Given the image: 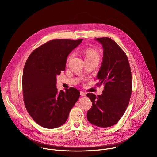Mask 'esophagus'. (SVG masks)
Masks as SVG:
<instances>
[{"label":"esophagus","mask_w":157,"mask_h":157,"mask_svg":"<svg viewBox=\"0 0 157 157\" xmlns=\"http://www.w3.org/2000/svg\"><path fill=\"white\" fill-rule=\"evenodd\" d=\"M80 94H81V96H83V97L86 96V94L85 92H83V91H81L80 92Z\"/></svg>","instance_id":"1"}]
</instances>
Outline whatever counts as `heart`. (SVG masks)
I'll return each mask as SVG.
<instances>
[{
	"instance_id": "b5f03b06",
	"label": "heart",
	"mask_w": 157,
	"mask_h": 157,
	"mask_svg": "<svg viewBox=\"0 0 157 157\" xmlns=\"http://www.w3.org/2000/svg\"><path fill=\"white\" fill-rule=\"evenodd\" d=\"M83 54L85 57V60L88 59H97L99 60V53L95 49L93 48H86L83 49ZM74 56V53H71L68 58H67V62H69Z\"/></svg>"
}]
</instances>
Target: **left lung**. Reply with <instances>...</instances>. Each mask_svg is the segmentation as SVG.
I'll return each instance as SVG.
<instances>
[{"instance_id":"8db88e82","label":"left lung","mask_w":157,"mask_h":157,"mask_svg":"<svg viewBox=\"0 0 157 157\" xmlns=\"http://www.w3.org/2000/svg\"><path fill=\"white\" fill-rule=\"evenodd\" d=\"M103 46V60L98 71L97 86L104 85L102 95L87 94L92 106L87 112L88 120L101 127H111L125 113L132 94V81L128 58L111 38H96Z\"/></svg>"}]
</instances>
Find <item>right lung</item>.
Listing matches in <instances>:
<instances>
[{
    "mask_svg": "<svg viewBox=\"0 0 157 157\" xmlns=\"http://www.w3.org/2000/svg\"><path fill=\"white\" fill-rule=\"evenodd\" d=\"M83 40L53 39L33 51L24 66L22 79L25 108L38 125L57 128L67 121L80 92L75 88L58 92L56 76L65 69L68 55Z\"/></svg>",
    "mask_w": 157,
    "mask_h": 157,
    "instance_id": "1",
    "label": "right lung"
}]
</instances>
